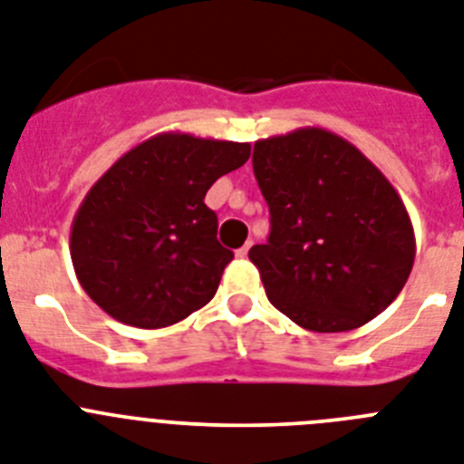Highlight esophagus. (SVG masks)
Returning a JSON list of instances; mask_svg holds the SVG:
<instances>
[{"label": "esophagus", "instance_id": "34e87169", "mask_svg": "<svg viewBox=\"0 0 464 464\" xmlns=\"http://www.w3.org/2000/svg\"><path fill=\"white\" fill-rule=\"evenodd\" d=\"M250 247H252V243H245L243 247H240V250L236 252V256H240V259H245V256H247V252H250Z\"/></svg>", "mask_w": 464, "mask_h": 464}]
</instances>
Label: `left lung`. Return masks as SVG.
Returning <instances> with one entry per match:
<instances>
[{
  "label": "left lung",
  "mask_w": 464,
  "mask_h": 464,
  "mask_svg": "<svg viewBox=\"0 0 464 464\" xmlns=\"http://www.w3.org/2000/svg\"><path fill=\"white\" fill-rule=\"evenodd\" d=\"M256 184L271 212L255 245L268 302L314 333H346L382 314L415 262L408 209L371 160L321 127L255 143Z\"/></svg>",
  "instance_id": "obj_1"
}]
</instances>
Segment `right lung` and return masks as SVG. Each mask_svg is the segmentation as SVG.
I'll use <instances>...</instances> for the list:
<instances>
[{"mask_svg":"<svg viewBox=\"0 0 464 464\" xmlns=\"http://www.w3.org/2000/svg\"><path fill=\"white\" fill-rule=\"evenodd\" d=\"M250 158V143L162 131L122 155L70 226L80 285L108 316L155 330L202 309L233 252L217 240L209 186Z\"/></svg>","mask_w":464,"mask_h":464,"instance_id":"1","label":"right lung"}]
</instances>
